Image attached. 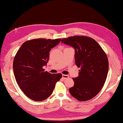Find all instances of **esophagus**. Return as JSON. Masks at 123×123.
Returning a JSON list of instances; mask_svg holds the SVG:
<instances>
[{
  "label": "esophagus",
  "mask_w": 123,
  "mask_h": 123,
  "mask_svg": "<svg viewBox=\"0 0 123 123\" xmlns=\"http://www.w3.org/2000/svg\"><path fill=\"white\" fill-rule=\"evenodd\" d=\"M62 79H64V80H66V79H68L69 76L68 75H65V74H62Z\"/></svg>",
  "instance_id": "34e87169"
}]
</instances>
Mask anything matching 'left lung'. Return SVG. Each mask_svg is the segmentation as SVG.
Listing matches in <instances>:
<instances>
[{
  "label": "left lung",
  "mask_w": 123,
  "mask_h": 123,
  "mask_svg": "<svg viewBox=\"0 0 123 123\" xmlns=\"http://www.w3.org/2000/svg\"><path fill=\"white\" fill-rule=\"evenodd\" d=\"M62 43L75 49V64L79 76L73 78L74 86L69 91L79 101L93 98L103 87L108 72L109 63L102 47L92 38L74 36L62 39Z\"/></svg>",
  "instance_id": "8db88e82"
}]
</instances>
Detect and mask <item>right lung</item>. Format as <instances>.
Returning <instances> with one entry per match:
<instances>
[{
  "mask_svg": "<svg viewBox=\"0 0 123 123\" xmlns=\"http://www.w3.org/2000/svg\"><path fill=\"white\" fill-rule=\"evenodd\" d=\"M61 39H34L22 44L14 57L13 71L17 83L25 94L35 101H43L52 94L61 73L44 71L52 48Z\"/></svg>",
  "mask_w": 123,
  "mask_h": 123,
  "instance_id": "obj_1",
  "label": "right lung"
}]
</instances>
